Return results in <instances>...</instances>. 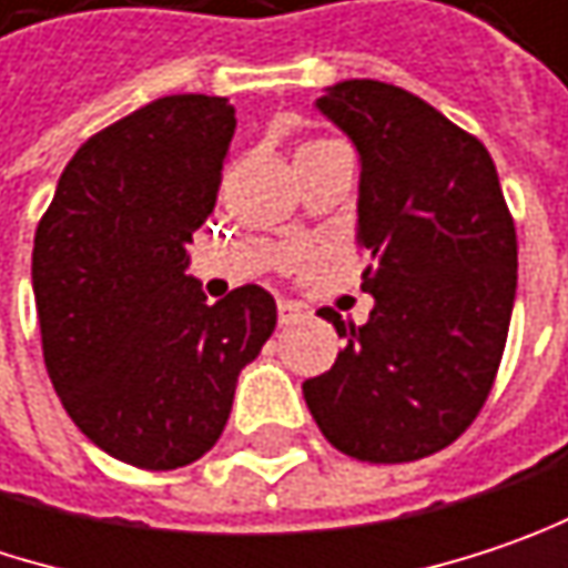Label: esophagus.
<instances>
[{
  "mask_svg": "<svg viewBox=\"0 0 568 568\" xmlns=\"http://www.w3.org/2000/svg\"><path fill=\"white\" fill-rule=\"evenodd\" d=\"M304 306L294 304V301H277V323L281 326H294L297 320H304Z\"/></svg>",
  "mask_w": 568,
  "mask_h": 568,
  "instance_id": "obj_1",
  "label": "esophagus"
}]
</instances>
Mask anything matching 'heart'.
<instances>
[{"mask_svg":"<svg viewBox=\"0 0 568 568\" xmlns=\"http://www.w3.org/2000/svg\"><path fill=\"white\" fill-rule=\"evenodd\" d=\"M313 144H323V142H310V144H304V148H313Z\"/></svg>","mask_w":568,"mask_h":568,"instance_id":"heart-1","label":"heart"}]
</instances>
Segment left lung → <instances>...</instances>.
<instances>
[{
	"label": "left lung",
	"mask_w": 568,
	"mask_h": 568,
	"mask_svg": "<svg viewBox=\"0 0 568 568\" xmlns=\"http://www.w3.org/2000/svg\"><path fill=\"white\" fill-rule=\"evenodd\" d=\"M316 109L362 161V326L329 306L336 365L304 382L323 436L358 463H414L456 443L495 385L517 291V232L475 135L382 80H343Z\"/></svg>",
	"instance_id": "1"
}]
</instances>
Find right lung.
Listing matches in <instances>:
<instances>
[{
	"instance_id": "right-lung-1",
	"label": "right lung",
	"mask_w": 568,
	"mask_h": 568,
	"mask_svg": "<svg viewBox=\"0 0 568 568\" xmlns=\"http://www.w3.org/2000/svg\"><path fill=\"white\" fill-rule=\"evenodd\" d=\"M232 135L223 97L148 102L80 144L34 232L51 385L87 439L135 468L190 466L216 446L239 372L277 323L258 284L206 304L186 274Z\"/></svg>"
}]
</instances>
